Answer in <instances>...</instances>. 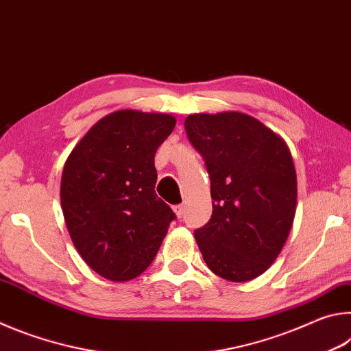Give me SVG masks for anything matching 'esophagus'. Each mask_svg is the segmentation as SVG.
Instances as JSON below:
<instances>
[{"instance_id":"34e87169","label":"esophagus","mask_w":351,"mask_h":351,"mask_svg":"<svg viewBox=\"0 0 351 351\" xmlns=\"http://www.w3.org/2000/svg\"><path fill=\"white\" fill-rule=\"evenodd\" d=\"M173 212L176 213V217H182V213H184V206L182 204H176V206H173Z\"/></svg>"}]
</instances>
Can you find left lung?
Masks as SVG:
<instances>
[{
  "instance_id": "1",
  "label": "left lung",
  "mask_w": 351,
  "mask_h": 351,
  "mask_svg": "<svg viewBox=\"0 0 351 351\" xmlns=\"http://www.w3.org/2000/svg\"><path fill=\"white\" fill-rule=\"evenodd\" d=\"M186 134L210 178L212 217L195 229L203 258L229 282H247L269 268L293 226L297 178L289 148L243 112L192 114Z\"/></svg>"
}]
</instances>
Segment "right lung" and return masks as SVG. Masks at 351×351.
<instances>
[{
  "label": "right lung",
  "instance_id": "right-lung-1",
  "mask_svg": "<svg viewBox=\"0 0 351 351\" xmlns=\"http://www.w3.org/2000/svg\"><path fill=\"white\" fill-rule=\"evenodd\" d=\"M175 123L161 112H111L64 164L60 199L71 240L86 265L108 280L142 274L176 218L154 192V153Z\"/></svg>",
  "mask_w": 351,
  "mask_h": 351
}]
</instances>
